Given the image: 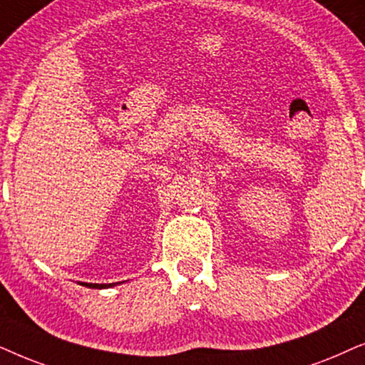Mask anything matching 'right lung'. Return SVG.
Here are the masks:
<instances>
[{
	"instance_id": "add662e5",
	"label": "right lung",
	"mask_w": 365,
	"mask_h": 365,
	"mask_svg": "<svg viewBox=\"0 0 365 365\" xmlns=\"http://www.w3.org/2000/svg\"><path fill=\"white\" fill-rule=\"evenodd\" d=\"M116 284H118V282H116ZM116 284H81V285H85V287H90V289H108V287H111V285H116Z\"/></svg>"
}]
</instances>
